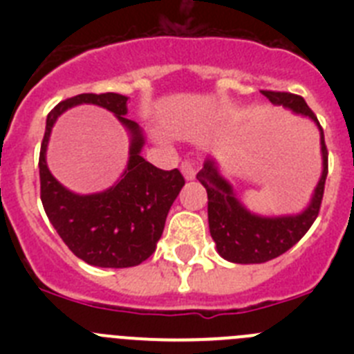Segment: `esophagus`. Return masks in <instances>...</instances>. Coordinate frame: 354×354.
<instances>
[{"label":"esophagus","mask_w":354,"mask_h":354,"mask_svg":"<svg viewBox=\"0 0 354 354\" xmlns=\"http://www.w3.org/2000/svg\"><path fill=\"white\" fill-rule=\"evenodd\" d=\"M180 171H183L184 179L193 180L196 175V162L193 159H184L183 165H180Z\"/></svg>","instance_id":"1"}]
</instances>
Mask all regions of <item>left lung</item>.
Returning a JSON list of instances; mask_svg holds the SVG:
<instances>
[{
	"label": "left lung",
	"mask_w": 354,
	"mask_h": 354,
	"mask_svg": "<svg viewBox=\"0 0 354 354\" xmlns=\"http://www.w3.org/2000/svg\"><path fill=\"white\" fill-rule=\"evenodd\" d=\"M273 104L292 109L294 113L308 117L321 131V154L323 174L319 179L310 204L299 214L266 218L250 212L234 195L232 186L218 171L214 159H207L204 168L196 174V179L207 189L209 230L221 257L236 264H261L278 257L292 248L312 227L321 209L324 195V183L328 175V150L324 143L323 127L319 124L305 99L289 92L262 90Z\"/></svg>",
	"instance_id": "1"
}]
</instances>
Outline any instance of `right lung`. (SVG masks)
<instances>
[{"instance_id": "right-lung-1", "label": "right lung", "mask_w": 354, "mask_h": 354, "mask_svg": "<svg viewBox=\"0 0 354 354\" xmlns=\"http://www.w3.org/2000/svg\"><path fill=\"white\" fill-rule=\"evenodd\" d=\"M97 104L115 113L130 131V161L121 180L95 196H76L52 177L45 162L50 129L65 109ZM127 97L120 93H80L49 111L40 145V198L49 221L76 257L99 268L138 266L156 252L168 211L184 186L177 168L161 170L140 156L145 143L136 122L126 118Z\"/></svg>"}]
</instances>
